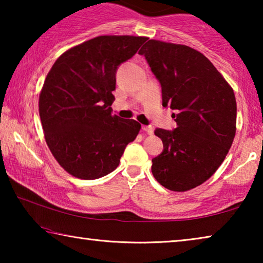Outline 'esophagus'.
Instances as JSON below:
<instances>
[{"mask_svg":"<svg viewBox=\"0 0 263 263\" xmlns=\"http://www.w3.org/2000/svg\"><path fill=\"white\" fill-rule=\"evenodd\" d=\"M142 131H145L147 135H153V127L152 126H142Z\"/></svg>","mask_w":263,"mask_h":263,"instance_id":"esophagus-1","label":"esophagus"}]
</instances>
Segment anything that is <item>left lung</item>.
<instances>
[{
    "mask_svg": "<svg viewBox=\"0 0 263 263\" xmlns=\"http://www.w3.org/2000/svg\"><path fill=\"white\" fill-rule=\"evenodd\" d=\"M162 88V105L177 114L176 128H155L162 153L152 174L173 191L201 185L215 174L232 146L237 102L232 87L201 52L181 44L151 39L140 48Z\"/></svg>",
    "mask_w": 263,
    "mask_h": 263,
    "instance_id": "left-lung-1",
    "label": "left lung"
}]
</instances>
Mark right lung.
Here are the masks:
<instances>
[{
  "label": "right lung",
  "mask_w": 263,
  "mask_h": 263,
  "mask_svg": "<svg viewBox=\"0 0 263 263\" xmlns=\"http://www.w3.org/2000/svg\"><path fill=\"white\" fill-rule=\"evenodd\" d=\"M139 35H99L58 58L39 94L46 144L78 179L95 180L118 167L141 125L111 115L116 70L146 42Z\"/></svg>",
  "instance_id": "add662e5"
}]
</instances>
